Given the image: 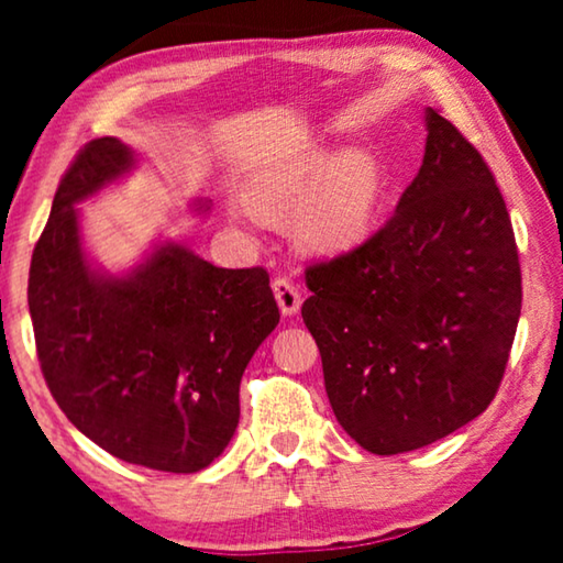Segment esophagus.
I'll return each mask as SVG.
<instances>
[{"instance_id":"1","label":"esophagus","mask_w":563,"mask_h":563,"mask_svg":"<svg viewBox=\"0 0 563 563\" xmlns=\"http://www.w3.org/2000/svg\"><path fill=\"white\" fill-rule=\"evenodd\" d=\"M274 297L276 302H279L282 314H297L299 307H302V295H299V289L289 279H284V276L274 279Z\"/></svg>"}]
</instances>
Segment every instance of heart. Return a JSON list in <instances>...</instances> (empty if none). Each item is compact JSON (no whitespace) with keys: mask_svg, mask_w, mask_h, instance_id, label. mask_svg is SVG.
<instances>
[{"mask_svg":"<svg viewBox=\"0 0 563 563\" xmlns=\"http://www.w3.org/2000/svg\"><path fill=\"white\" fill-rule=\"evenodd\" d=\"M258 207L299 210L297 241L314 253H345L374 233L384 202V172L372 153L307 148L264 176L253 189ZM238 218H253L251 205H235Z\"/></svg>","mask_w":563,"mask_h":563,"instance_id":"b5f03b06","label":"heart"}]
</instances>
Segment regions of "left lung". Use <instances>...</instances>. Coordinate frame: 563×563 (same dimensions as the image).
I'll list each match as a JSON object with an SVG mask.
<instances>
[{
	"mask_svg": "<svg viewBox=\"0 0 563 563\" xmlns=\"http://www.w3.org/2000/svg\"><path fill=\"white\" fill-rule=\"evenodd\" d=\"M426 156L387 225L307 268L302 318L338 422L376 456L487 410L520 320L518 245L482 153L426 110Z\"/></svg>",
	"mask_w": 563,
	"mask_h": 563,
	"instance_id": "1",
	"label": "left lung"
}]
</instances>
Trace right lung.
Here are the masks:
<instances>
[{
  "instance_id": "obj_1",
  "label": "right lung",
  "mask_w": 563,
  "mask_h": 563,
  "mask_svg": "<svg viewBox=\"0 0 563 563\" xmlns=\"http://www.w3.org/2000/svg\"><path fill=\"white\" fill-rule=\"evenodd\" d=\"M135 168L118 137L84 145L33 251L27 305L37 361L66 418L128 464L195 474L241 418V379L279 307L266 268H220L158 241L125 274L91 264L76 205ZM191 212L207 214L197 199Z\"/></svg>"
}]
</instances>
